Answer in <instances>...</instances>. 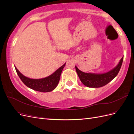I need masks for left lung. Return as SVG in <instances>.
I'll list each match as a JSON object with an SVG mask.
<instances>
[{
  "label": "left lung",
  "instance_id": "obj_1",
  "mask_svg": "<svg viewBox=\"0 0 134 134\" xmlns=\"http://www.w3.org/2000/svg\"><path fill=\"white\" fill-rule=\"evenodd\" d=\"M124 57L121 58L117 65L107 72L103 74H95L84 72L75 66V69L82 83L90 88H99L110 82L118 74L122 65Z\"/></svg>",
  "mask_w": 134,
  "mask_h": 134
}]
</instances>
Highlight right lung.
Wrapping results in <instances>:
<instances>
[{
  "instance_id": "1",
  "label": "right lung",
  "mask_w": 134,
  "mask_h": 134,
  "mask_svg": "<svg viewBox=\"0 0 134 134\" xmlns=\"http://www.w3.org/2000/svg\"><path fill=\"white\" fill-rule=\"evenodd\" d=\"M65 64L66 63H65L63 66L60 67L53 74L46 77V78L38 79L28 78V77L23 75L21 72H19L17 68L15 67V69L19 78L27 87L36 91L49 92L55 90L57 87L60 79L61 73L65 65Z\"/></svg>"
}]
</instances>
